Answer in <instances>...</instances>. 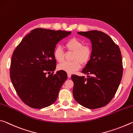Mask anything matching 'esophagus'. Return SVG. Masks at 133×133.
<instances>
[{
  "label": "esophagus",
  "instance_id": "obj_1",
  "mask_svg": "<svg viewBox=\"0 0 133 133\" xmlns=\"http://www.w3.org/2000/svg\"><path fill=\"white\" fill-rule=\"evenodd\" d=\"M67 75H68V78H70L71 77V74L68 73V74H67Z\"/></svg>",
  "mask_w": 133,
  "mask_h": 133
}]
</instances>
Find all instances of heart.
<instances>
[{
    "label": "heart",
    "mask_w": 133,
    "mask_h": 133,
    "mask_svg": "<svg viewBox=\"0 0 133 133\" xmlns=\"http://www.w3.org/2000/svg\"><path fill=\"white\" fill-rule=\"evenodd\" d=\"M65 48L68 51H73L72 61H65L58 65L59 70L64 71L68 73H73L78 70L81 64H87L91 59L93 48L89 44H83V41L75 37L69 38L65 43ZM54 57L56 61L61 62L64 60L65 52L60 46H56L54 50Z\"/></svg>",
    "instance_id": "heart-1"
}]
</instances>
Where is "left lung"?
Returning a JSON list of instances; mask_svg holds the SVG:
<instances>
[{
  "label": "left lung",
  "instance_id": "obj_1",
  "mask_svg": "<svg viewBox=\"0 0 133 133\" xmlns=\"http://www.w3.org/2000/svg\"><path fill=\"white\" fill-rule=\"evenodd\" d=\"M92 44L91 59L82 71L87 78L72 75L73 96L81 105L95 109L106 106L115 96L123 75L119 46L108 34L101 31H80Z\"/></svg>",
  "mask_w": 133,
  "mask_h": 133
}]
</instances>
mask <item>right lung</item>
Here are the masks:
<instances>
[{"instance_id":"obj_1","label":"right lung","mask_w":133,"mask_h":133,"mask_svg":"<svg viewBox=\"0 0 133 133\" xmlns=\"http://www.w3.org/2000/svg\"><path fill=\"white\" fill-rule=\"evenodd\" d=\"M70 34L37 28L26 35L14 51L10 69L11 82L21 100L30 108L43 109L57 100L67 74L62 71L54 74L57 65L54 50L58 41Z\"/></svg>"}]
</instances>
